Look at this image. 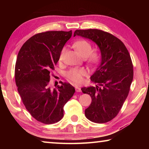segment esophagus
Instances as JSON below:
<instances>
[{
	"label": "esophagus",
	"mask_w": 149,
	"mask_h": 149,
	"mask_svg": "<svg viewBox=\"0 0 149 149\" xmlns=\"http://www.w3.org/2000/svg\"><path fill=\"white\" fill-rule=\"evenodd\" d=\"M75 91H76V92H81V88L78 86H75Z\"/></svg>",
	"instance_id": "34e87169"
}]
</instances>
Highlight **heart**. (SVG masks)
Returning <instances> with one entry per match:
<instances>
[{
  "instance_id": "1",
  "label": "heart",
  "mask_w": 149,
  "mask_h": 149,
  "mask_svg": "<svg viewBox=\"0 0 149 149\" xmlns=\"http://www.w3.org/2000/svg\"><path fill=\"white\" fill-rule=\"evenodd\" d=\"M74 47L83 57L86 58L87 62L90 64L95 65L99 62L100 56L99 52L92 51V46L89 42L85 40H81L74 42ZM66 51L65 47H64L60 51L59 55V62H62ZM87 75L86 70L83 68H74L70 69L66 73V77L74 84H79L82 82L85 75Z\"/></svg>"
}]
</instances>
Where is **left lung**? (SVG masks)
<instances>
[{
	"label": "left lung",
	"instance_id": "1",
	"mask_svg": "<svg viewBox=\"0 0 149 149\" xmlns=\"http://www.w3.org/2000/svg\"><path fill=\"white\" fill-rule=\"evenodd\" d=\"M75 35L94 42L101 53L99 66L91 77L96 86L81 88L92 99L85 115L93 122H108L116 116L129 94L133 78L130 53L119 39L102 30L77 29Z\"/></svg>",
	"mask_w": 149,
	"mask_h": 149
}]
</instances>
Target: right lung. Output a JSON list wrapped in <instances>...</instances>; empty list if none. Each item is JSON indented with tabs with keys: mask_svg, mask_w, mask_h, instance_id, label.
I'll return each instance as SVG.
<instances>
[{
	"mask_svg": "<svg viewBox=\"0 0 149 149\" xmlns=\"http://www.w3.org/2000/svg\"><path fill=\"white\" fill-rule=\"evenodd\" d=\"M72 31H51L33 35L17 54L15 80L24 104L33 117L45 124L58 122L64 116V107L75 93L74 87L61 83L50 87V73L59 60L62 49Z\"/></svg>",
	"mask_w": 149,
	"mask_h": 149,
	"instance_id": "right-lung-1",
	"label": "right lung"
}]
</instances>
